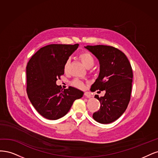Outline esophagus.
<instances>
[{
	"instance_id": "obj_1",
	"label": "esophagus",
	"mask_w": 158,
	"mask_h": 158,
	"mask_svg": "<svg viewBox=\"0 0 158 158\" xmlns=\"http://www.w3.org/2000/svg\"><path fill=\"white\" fill-rule=\"evenodd\" d=\"M84 95L85 96V97L88 98H90L91 97V95H90V93H88V92H85L84 93Z\"/></svg>"
}]
</instances>
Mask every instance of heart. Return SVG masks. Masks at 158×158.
<instances>
[{"mask_svg":"<svg viewBox=\"0 0 158 158\" xmlns=\"http://www.w3.org/2000/svg\"><path fill=\"white\" fill-rule=\"evenodd\" d=\"M79 57L86 68H92L94 65L95 62L94 57L92 55V54L90 53L88 51L81 52L79 54ZM69 65V61L67 60L65 62L64 65V70L65 72H66L68 70ZM72 85L74 86H76V87L79 88V89H83L84 87L83 83L79 79H74L72 81Z\"/></svg>","mask_w":158,"mask_h":158,"instance_id":"1","label":"heart"}]
</instances>
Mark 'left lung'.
<instances>
[{"mask_svg": "<svg viewBox=\"0 0 158 158\" xmlns=\"http://www.w3.org/2000/svg\"><path fill=\"white\" fill-rule=\"evenodd\" d=\"M97 58L100 73L91 86L93 91L105 90L102 97L95 95L100 102L93 119L98 123L108 124L118 119L126 110L131 100L133 73L131 64L120 50L106 45L85 47Z\"/></svg>", "mask_w": 158, "mask_h": 158, "instance_id": "1", "label": "left lung"}]
</instances>
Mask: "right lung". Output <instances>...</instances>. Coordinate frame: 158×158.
<instances>
[{"mask_svg":"<svg viewBox=\"0 0 158 158\" xmlns=\"http://www.w3.org/2000/svg\"><path fill=\"white\" fill-rule=\"evenodd\" d=\"M79 44H52L40 48L29 60L26 67L27 93L32 105L44 118H62L73 102L83 92L72 86L62 89L56 83L64 74L65 62Z\"/></svg>","mask_w":158,"mask_h":158,"instance_id":"add662e5","label":"right lung"}]
</instances>
